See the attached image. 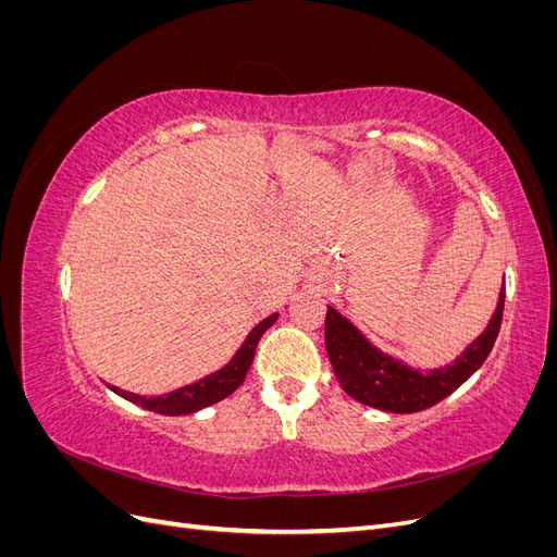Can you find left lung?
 <instances>
[{
    "mask_svg": "<svg viewBox=\"0 0 557 557\" xmlns=\"http://www.w3.org/2000/svg\"><path fill=\"white\" fill-rule=\"evenodd\" d=\"M504 297L507 288L502 285L497 309L485 332L453 364L430 372H418L376 350L339 311L327 307L325 346L334 374L344 391L367 407L393 413H413L434 407L436 401L458 391L491 356L502 325Z\"/></svg>",
    "mask_w": 557,
    "mask_h": 557,
    "instance_id": "left-lung-1",
    "label": "left lung"
}]
</instances>
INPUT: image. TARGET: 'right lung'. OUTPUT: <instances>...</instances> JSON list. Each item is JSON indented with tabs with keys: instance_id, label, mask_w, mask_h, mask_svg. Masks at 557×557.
Listing matches in <instances>:
<instances>
[{
	"instance_id": "add662e5",
	"label": "right lung",
	"mask_w": 557,
	"mask_h": 557,
	"mask_svg": "<svg viewBox=\"0 0 557 557\" xmlns=\"http://www.w3.org/2000/svg\"><path fill=\"white\" fill-rule=\"evenodd\" d=\"M278 318V313H272L269 318H264L262 323H258L252 327V332L246 336L244 346L239 348L237 356H234L221 372H215L207 379H201L193 385L178 387L174 393H166L162 397H144V395H134L127 391H121V387L111 385V391L117 393L121 397L139 404V407L156 411V413H164V416H185V413H195L205 407H211V404L225 399L227 395H232L237 387L244 383L248 369L252 364V358H256V348L260 336L274 325V320Z\"/></svg>"
}]
</instances>
